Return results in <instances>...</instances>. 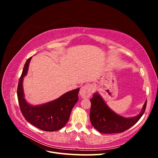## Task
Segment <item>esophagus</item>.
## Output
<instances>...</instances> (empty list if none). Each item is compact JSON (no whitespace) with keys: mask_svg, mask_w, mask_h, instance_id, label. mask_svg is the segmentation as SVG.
<instances>
[{"mask_svg":"<svg viewBox=\"0 0 158 158\" xmlns=\"http://www.w3.org/2000/svg\"><path fill=\"white\" fill-rule=\"evenodd\" d=\"M93 92L92 87L90 85H85L81 88L80 95L82 98H89Z\"/></svg>","mask_w":158,"mask_h":158,"instance_id":"esophagus-1","label":"esophagus"}]
</instances>
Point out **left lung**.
Listing matches in <instances>:
<instances>
[{
  "instance_id": "obj_1",
  "label": "left lung",
  "mask_w": 158,
  "mask_h": 158,
  "mask_svg": "<svg viewBox=\"0 0 158 158\" xmlns=\"http://www.w3.org/2000/svg\"><path fill=\"white\" fill-rule=\"evenodd\" d=\"M90 102L91 123L97 131L105 134L123 132L135 125L144 114L147 103L146 101L139 114L134 117L126 118L113 111L97 92L94 94Z\"/></svg>"
}]
</instances>
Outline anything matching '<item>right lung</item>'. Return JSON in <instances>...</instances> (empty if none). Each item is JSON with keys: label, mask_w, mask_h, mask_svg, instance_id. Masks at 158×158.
<instances>
[{"label": "right lung", "mask_w": 158, "mask_h": 158, "mask_svg": "<svg viewBox=\"0 0 158 158\" xmlns=\"http://www.w3.org/2000/svg\"><path fill=\"white\" fill-rule=\"evenodd\" d=\"M31 58L26 62L18 85L17 95L21 112L27 122L42 131H59L69 121L72 109L78 100L80 88L69 91L58 99L40 106L29 104L24 98L22 83Z\"/></svg>", "instance_id": "right-lung-1"}]
</instances>
